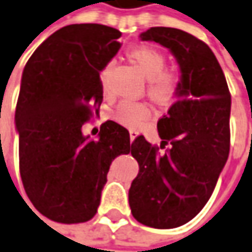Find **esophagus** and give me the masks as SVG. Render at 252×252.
<instances>
[{"label": "esophagus", "instance_id": "34e87169", "mask_svg": "<svg viewBox=\"0 0 252 252\" xmlns=\"http://www.w3.org/2000/svg\"><path fill=\"white\" fill-rule=\"evenodd\" d=\"M139 135V132L138 131H135V129H129V139H131V142H132L136 136Z\"/></svg>", "mask_w": 252, "mask_h": 252}]
</instances>
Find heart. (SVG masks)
<instances>
[{
	"instance_id": "heart-1",
	"label": "heart",
	"mask_w": 252,
	"mask_h": 252,
	"mask_svg": "<svg viewBox=\"0 0 252 252\" xmlns=\"http://www.w3.org/2000/svg\"><path fill=\"white\" fill-rule=\"evenodd\" d=\"M126 58L148 78L146 94L149 99L160 107H167L179 97L184 88V73L175 67H165L167 58L152 45H138L126 51ZM113 68V62H107L100 70V83L104 91ZM114 120L126 128H139L150 119V109L140 102L124 100L113 113Z\"/></svg>"
}]
</instances>
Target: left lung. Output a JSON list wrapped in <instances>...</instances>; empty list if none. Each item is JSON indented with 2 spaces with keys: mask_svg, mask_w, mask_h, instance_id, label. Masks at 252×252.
Returning a JSON list of instances; mask_svg holds the SVG:
<instances>
[{
  "mask_svg": "<svg viewBox=\"0 0 252 252\" xmlns=\"http://www.w3.org/2000/svg\"><path fill=\"white\" fill-rule=\"evenodd\" d=\"M143 41L168 48L185 81L178 100L157 123L160 148L143 135L131 145L139 172L129 188L133 218L156 229L193 220L211 197L230 149V92L215 55L204 41L172 27H150Z\"/></svg>",
  "mask_w": 252,
  "mask_h": 252,
  "instance_id": "1",
  "label": "left lung"
}]
</instances>
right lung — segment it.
<instances>
[{
  "mask_svg": "<svg viewBox=\"0 0 252 252\" xmlns=\"http://www.w3.org/2000/svg\"><path fill=\"white\" fill-rule=\"evenodd\" d=\"M121 32L96 23L62 27L27 61L16 103L19 169L32 205L59 223L96 214L112 161L131 150L129 132L112 120L99 139L81 126L103 100L100 70L119 52Z\"/></svg>",
  "mask_w": 252,
  "mask_h": 252,
  "instance_id": "obj_1",
  "label": "right lung"
}]
</instances>
